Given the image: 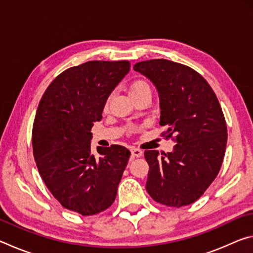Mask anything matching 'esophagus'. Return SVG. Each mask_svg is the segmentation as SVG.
<instances>
[{"instance_id": "esophagus-1", "label": "esophagus", "mask_w": 253, "mask_h": 253, "mask_svg": "<svg viewBox=\"0 0 253 253\" xmlns=\"http://www.w3.org/2000/svg\"><path fill=\"white\" fill-rule=\"evenodd\" d=\"M131 154H132V156H135V157H142L144 155L143 151L139 148H131Z\"/></svg>"}]
</instances>
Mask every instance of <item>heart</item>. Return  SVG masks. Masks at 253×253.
Instances as JSON below:
<instances>
[{"instance_id": "obj_1", "label": "heart", "mask_w": 253, "mask_h": 253, "mask_svg": "<svg viewBox=\"0 0 253 253\" xmlns=\"http://www.w3.org/2000/svg\"><path fill=\"white\" fill-rule=\"evenodd\" d=\"M144 91H149L151 92V87L145 80L142 79H136L131 81L129 84V95L130 97L137 95V93L144 92Z\"/></svg>"}]
</instances>
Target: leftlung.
Here are the masks:
<instances>
[{"label":"left lung","mask_w":253,"mask_h":253,"mask_svg":"<svg viewBox=\"0 0 253 253\" xmlns=\"http://www.w3.org/2000/svg\"><path fill=\"white\" fill-rule=\"evenodd\" d=\"M160 95L163 136L173 152L145 151L149 170L146 190L157 203L181 208L200 199L220 172L228 130L211 85L199 72L165 59L137 62Z\"/></svg>","instance_id":"obj_1"}]
</instances>
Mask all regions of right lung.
I'll return each instance as SVG.
<instances>
[{"instance_id":"obj_1","label":"right lung","mask_w":253,"mask_h":253,"mask_svg":"<svg viewBox=\"0 0 253 253\" xmlns=\"http://www.w3.org/2000/svg\"><path fill=\"white\" fill-rule=\"evenodd\" d=\"M130 63L88 61L61 72L46 88L32 128L38 170L59 203L81 215L108 209L130 152L121 145L90 148L93 123L99 122L111 91Z\"/></svg>"}]
</instances>
